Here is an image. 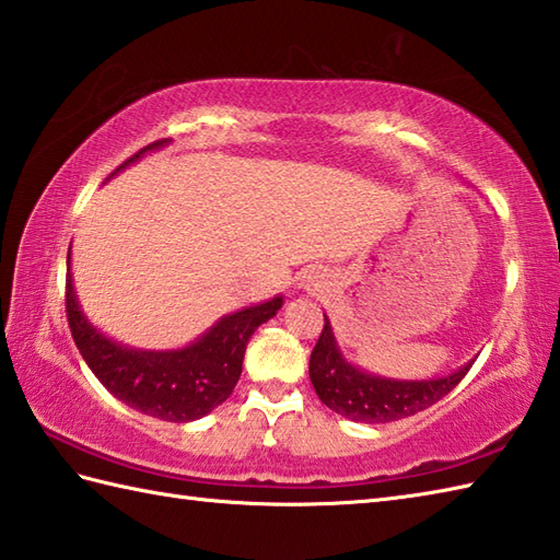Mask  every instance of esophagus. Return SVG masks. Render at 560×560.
<instances>
[{"label":"esophagus","mask_w":560,"mask_h":560,"mask_svg":"<svg viewBox=\"0 0 560 560\" xmlns=\"http://www.w3.org/2000/svg\"><path fill=\"white\" fill-rule=\"evenodd\" d=\"M323 273H319L317 269H307V271H303V277H301V287H305L307 291H317L319 287H323Z\"/></svg>","instance_id":"obj_1"}]
</instances>
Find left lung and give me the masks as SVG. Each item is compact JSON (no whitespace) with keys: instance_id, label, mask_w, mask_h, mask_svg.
<instances>
[{"instance_id":"left-lung-1","label":"left lung","mask_w":560,"mask_h":560,"mask_svg":"<svg viewBox=\"0 0 560 560\" xmlns=\"http://www.w3.org/2000/svg\"><path fill=\"white\" fill-rule=\"evenodd\" d=\"M471 363L435 380H392L361 371L343 359L335 331L325 315V327L311 353V383L331 411L359 423H389L419 413L450 395Z\"/></svg>"}]
</instances>
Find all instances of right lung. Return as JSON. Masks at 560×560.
<instances>
[{
    "label": "right lung",
    "instance_id": "right-lung-1",
    "mask_svg": "<svg viewBox=\"0 0 560 560\" xmlns=\"http://www.w3.org/2000/svg\"><path fill=\"white\" fill-rule=\"evenodd\" d=\"M163 144L168 141H153L137 151L132 159H127L117 171ZM65 303L77 349L110 395L153 419L187 423L201 419L231 397L243 373V355L249 337L261 323L277 315L283 299L277 295L267 303L225 315L197 341L177 351H139L103 337L81 313L71 273H67Z\"/></svg>",
    "mask_w": 560,
    "mask_h": 560
}]
</instances>
